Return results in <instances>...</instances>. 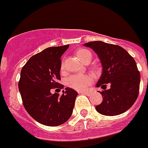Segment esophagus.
I'll return each mask as SVG.
<instances>
[{"label":"esophagus","instance_id":"obj_1","mask_svg":"<svg viewBox=\"0 0 148 148\" xmlns=\"http://www.w3.org/2000/svg\"><path fill=\"white\" fill-rule=\"evenodd\" d=\"M78 93H83V94H86L87 95V96H90V92H89V91H79Z\"/></svg>","mask_w":148,"mask_h":148}]
</instances>
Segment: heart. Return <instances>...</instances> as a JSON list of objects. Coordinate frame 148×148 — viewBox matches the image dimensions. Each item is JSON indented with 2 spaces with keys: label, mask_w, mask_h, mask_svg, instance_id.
<instances>
[{
  "label": "heart",
  "mask_w": 148,
  "mask_h": 148,
  "mask_svg": "<svg viewBox=\"0 0 148 148\" xmlns=\"http://www.w3.org/2000/svg\"><path fill=\"white\" fill-rule=\"evenodd\" d=\"M75 55L84 64H88L93 58V55L90 50L86 49H78L75 51ZM61 73H64V65L62 63L61 65ZM90 84V78L86 75H76L73 74L68 77L65 80V84L76 90H84Z\"/></svg>",
  "instance_id": "1"
}]
</instances>
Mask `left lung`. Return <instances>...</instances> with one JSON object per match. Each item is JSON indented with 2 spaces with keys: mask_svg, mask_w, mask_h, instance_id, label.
<instances>
[{
  "mask_svg": "<svg viewBox=\"0 0 148 148\" xmlns=\"http://www.w3.org/2000/svg\"><path fill=\"white\" fill-rule=\"evenodd\" d=\"M84 45L97 53L103 68L96 86L104 90L99 92L103 100L96 106L97 111L109 116L126 112L136 101L139 93L140 75L134 59L119 45L101 41L90 42ZM106 83L110 84V88L105 90Z\"/></svg>",
  "mask_w": 148,
  "mask_h": 148,
  "instance_id": "left-lung-1",
  "label": "left lung"
}]
</instances>
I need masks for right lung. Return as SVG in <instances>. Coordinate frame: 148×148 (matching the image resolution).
Returning <instances> with one entry per match:
<instances>
[{
  "instance_id": "1",
  "label": "right lung",
  "mask_w": 148,
  "mask_h": 148,
  "mask_svg": "<svg viewBox=\"0 0 148 148\" xmlns=\"http://www.w3.org/2000/svg\"><path fill=\"white\" fill-rule=\"evenodd\" d=\"M69 45L49 47L33 55L20 72L19 90L26 110L36 121L47 126H58L71 116L76 91L66 87L63 94L51 93L53 88L63 89L61 80V57Z\"/></svg>"
}]
</instances>
